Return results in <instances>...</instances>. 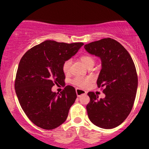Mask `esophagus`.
Listing matches in <instances>:
<instances>
[{
	"instance_id": "esophagus-1",
	"label": "esophagus",
	"mask_w": 149,
	"mask_h": 149,
	"mask_svg": "<svg viewBox=\"0 0 149 149\" xmlns=\"http://www.w3.org/2000/svg\"><path fill=\"white\" fill-rule=\"evenodd\" d=\"M76 95L78 97H80L82 96V95H86L87 94V92H85V90H81V89H79V88H76Z\"/></svg>"
}]
</instances>
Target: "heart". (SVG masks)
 I'll return each mask as SVG.
<instances>
[{
    "label": "heart",
    "instance_id": "obj_1",
    "mask_svg": "<svg viewBox=\"0 0 149 149\" xmlns=\"http://www.w3.org/2000/svg\"><path fill=\"white\" fill-rule=\"evenodd\" d=\"M80 60L81 62L86 66L87 68L93 66L95 64V59L92 56L88 55V54H85L80 57ZM71 60H66L63 63L62 70L63 72L65 74L67 75L70 73V69H71ZM93 80V78L92 76H86V77H76L73 80L72 83L78 88H85L88 87L92 81Z\"/></svg>",
    "mask_w": 149,
    "mask_h": 149
}]
</instances>
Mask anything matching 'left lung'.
<instances>
[{
	"mask_svg": "<svg viewBox=\"0 0 149 149\" xmlns=\"http://www.w3.org/2000/svg\"><path fill=\"white\" fill-rule=\"evenodd\" d=\"M84 47L101 59L102 69L97 83L104 88L105 95L100 99L93 92H88L89 119L104 129L118 127L127 118L136 97L138 78L134 61L123 46L110 38L86 44Z\"/></svg>",
	"mask_w": 149,
	"mask_h": 149,
	"instance_id": "left-lung-1",
	"label": "left lung"
}]
</instances>
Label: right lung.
I'll return each mask as SVG.
<instances>
[{"mask_svg":"<svg viewBox=\"0 0 149 149\" xmlns=\"http://www.w3.org/2000/svg\"><path fill=\"white\" fill-rule=\"evenodd\" d=\"M84 44L45 40L31 48L19 61L15 89L22 109L38 127L53 130L64 123L77 97L71 85L60 93L54 84L64 85L62 65Z\"/></svg>","mask_w":149,"mask_h":149,"instance_id":"1","label":"right lung"}]
</instances>
